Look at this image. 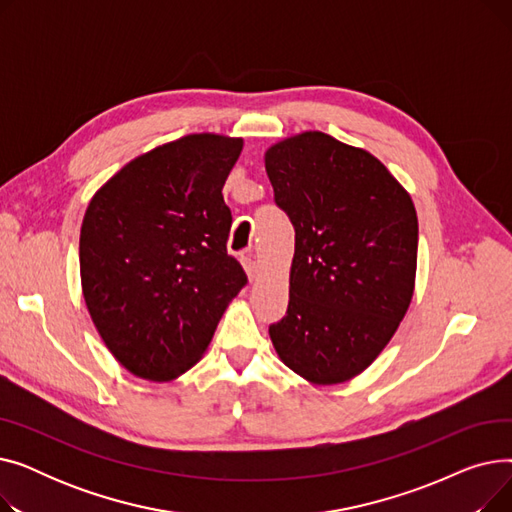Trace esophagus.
<instances>
[{
  "label": "esophagus",
  "instance_id": "34e87169",
  "mask_svg": "<svg viewBox=\"0 0 512 512\" xmlns=\"http://www.w3.org/2000/svg\"><path fill=\"white\" fill-rule=\"evenodd\" d=\"M242 267H245V272H247V276H249L251 282L257 280V276H259V265H257V261L253 259V255H242Z\"/></svg>",
  "mask_w": 512,
  "mask_h": 512
}]
</instances>
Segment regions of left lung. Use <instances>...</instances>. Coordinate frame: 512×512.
Instances as JSON below:
<instances>
[{"instance_id":"1","label":"left lung","mask_w":512,"mask_h":512,"mask_svg":"<svg viewBox=\"0 0 512 512\" xmlns=\"http://www.w3.org/2000/svg\"><path fill=\"white\" fill-rule=\"evenodd\" d=\"M276 205L294 226L288 309L270 338L311 384L365 371L405 317L417 272V211L378 157L307 130L265 151Z\"/></svg>"}]
</instances>
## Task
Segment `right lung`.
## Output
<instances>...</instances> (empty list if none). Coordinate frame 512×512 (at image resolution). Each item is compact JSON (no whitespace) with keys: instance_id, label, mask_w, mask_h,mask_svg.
I'll use <instances>...</instances> for the list:
<instances>
[{"instance_id":"add662e5","label":"right lung","mask_w":512,"mask_h":512,"mask_svg":"<svg viewBox=\"0 0 512 512\" xmlns=\"http://www.w3.org/2000/svg\"><path fill=\"white\" fill-rule=\"evenodd\" d=\"M242 139L188 134L155 147L93 195L80 228V282L110 353L137 378L170 382L207 351L247 284L228 255L222 188Z\"/></svg>"}]
</instances>
